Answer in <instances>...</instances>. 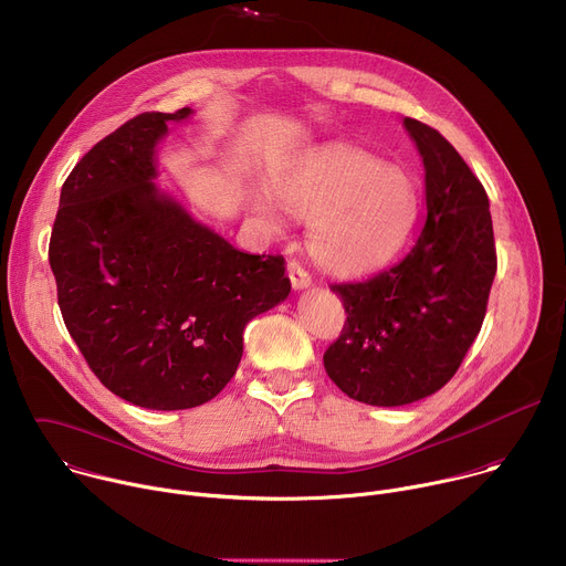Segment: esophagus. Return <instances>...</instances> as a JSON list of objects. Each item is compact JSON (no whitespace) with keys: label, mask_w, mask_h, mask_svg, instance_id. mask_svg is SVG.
<instances>
[{"label":"esophagus","mask_w":566,"mask_h":566,"mask_svg":"<svg viewBox=\"0 0 566 566\" xmlns=\"http://www.w3.org/2000/svg\"><path fill=\"white\" fill-rule=\"evenodd\" d=\"M289 277L293 289H306L311 286V273L300 264V262H289Z\"/></svg>","instance_id":"1"}]
</instances>
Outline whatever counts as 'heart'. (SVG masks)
<instances>
[{
    "instance_id": "b5f03b06",
    "label": "heart",
    "mask_w": 566,
    "mask_h": 566,
    "mask_svg": "<svg viewBox=\"0 0 566 566\" xmlns=\"http://www.w3.org/2000/svg\"><path fill=\"white\" fill-rule=\"evenodd\" d=\"M271 193L253 195V212L271 232L284 228L280 206L311 223L313 258L336 273H365L410 237L419 214L412 175L352 145L300 154L277 170Z\"/></svg>"
}]
</instances>
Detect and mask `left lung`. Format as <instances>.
I'll list each match as a JSON object with an SVG mask.
<instances>
[{"mask_svg": "<svg viewBox=\"0 0 566 566\" xmlns=\"http://www.w3.org/2000/svg\"><path fill=\"white\" fill-rule=\"evenodd\" d=\"M426 166V223L412 251L360 282L332 284L347 319L329 378L367 406H408L461 367L486 317L497 253L489 195L430 125L406 118Z\"/></svg>", "mask_w": 566, "mask_h": 566, "instance_id": "obj_1", "label": "left lung"}]
</instances>
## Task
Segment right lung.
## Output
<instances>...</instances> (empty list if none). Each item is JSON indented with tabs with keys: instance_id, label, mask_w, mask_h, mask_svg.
<instances>
[{
	"instance_id": "right-lung-1",
	"label": "right lung",
	"mask_w": 566,
	"mask_h": 566,
	"mask_svg": "<svg viewBox=\"0 0 566 566\" xmlns=\"http://www.w3.org/2000/svg\"><path fill=\"white\" fill-rule=\"evenodd\" d=\"M145 112L77 160L49 241L62 319L90 369L147 410H188L234 376L244 327L291 293L282 255H249L151 179L168 120Z\"/></svg>"
}]
</instances>
